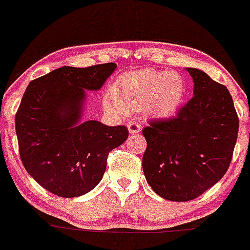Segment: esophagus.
<instances>
[{"instance_id": "1", "label": "esophagus", "mask_w": 250, "mask_h": 250, "mask_svg": "<svg viewBox=\"0 0 250 250\" xmlns=\"http://www.w3.org/2000/svg\"><path fill=\"white\" fill-rule=\"evenodd\" d=\"M127 128H128V132L132 133V135H135V133H138L141 131V126L138 123L136 122H130L127 124Z\"/></svg>"}]
</instances>
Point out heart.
I'll use <instances>...</instances> for the list:
<instances>
[{"mask_svg":"<svg viewBox=\"0 0 250 250\" xmlns=\"http://www.w3.org/2000/svg\"><path fill=\"white\" fill-rule=\"evenodd\" d=\"M185 94L187 83L179 73L144 68L118 79L104 104L120 114L144 109L153 117L167 118L179 109Z\"/></svg>","mask_w":250,"mask_h":250,"instance_id":"1","label":"heart"}]
</instances>
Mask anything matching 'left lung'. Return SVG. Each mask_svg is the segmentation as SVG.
I'll return each instance as SVG.
<instances>
[{
    "label": "left lung",
    "mask_w": 250,
    "mask_h": 250,
    "mask_svg": "<svg viewBox=\"0 0 250 250\" xmlns=\"http://www.w3.org/2000/svg\"><path fill=\"white\" fill-rule=\"evenodd\" d=\"M194 96L176 117L143 128V172L151 189L169 201L196 199L230 166L238 135L237 113L226 86L201 69L187 68Z\"/></svg>",
    "instance_id": "left-lung-1"
}]
</instances>
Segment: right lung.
<instances>
[{"instance_id": "right-lung-1", "label": "right lung", "mask_w": 250, "mask_h": 250, "mask_svg": "<svg viewBox=\"0 0 250 250\" xmlns=\"http://www.w3.org/2000/svg\"><path fill=\"white\" fill-rule=\"evenodd\" d=\"M114 62L63 67L33 79L15 114L19 154L40 185L61 197H77L104 177L109 151L126 141V126L81 123L85 90H99Z\"/></svg>"}]
</instances>
